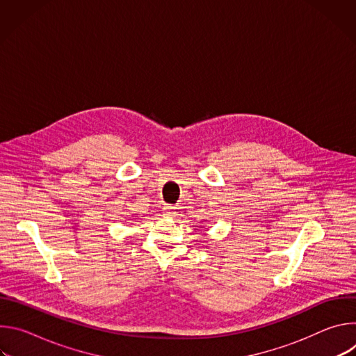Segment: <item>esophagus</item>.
Instances as JSON below:
<instances>
[{"label":"esophagus","mask_w":356,"mask_h":356,"mask_svg":"<svg viewBox=\"0 0 356 356\" xmlns=\"http://www.w3.org/2000/svg\"><path fill=\"white\" fill-rule=\"evenodd\" d=\"M163 211H165V216H166V217H173V216H175V210H173L172 206H166V207L163 209Z\"/></svg>","instance_id":"1"}]
</instances>
